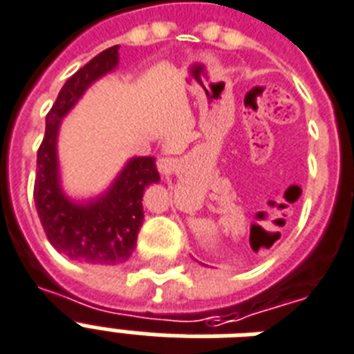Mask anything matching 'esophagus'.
Returning <instances> with one entry per match:
<instances>
[{
	"label": "esophagus",
	"instance_id": "34e87169",
	"mask_svg": "<svg viewBox=\"0 0 354 354\" xmlns=\"http://www.w3.org/2000/svg\"><path fill=\"white\" fill-rule=\"evenodd\" d=\"M174 159L171 158H161L158 161V169L159 172H163V174H171L172 171H174Z\"/></svg>",
	"mask_w": 354,
	"mask_h": 354
}]
</instances>
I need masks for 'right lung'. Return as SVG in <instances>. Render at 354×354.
<instances>
[{
	"mask_svg": "<svg viewBox=\"0 0 354 354\" xmlns=\"http://www.w3.org/2000/svg\"><path fill=\"white\" fill-rule=\"evenodd\" d=\"M118 64V46L91 59L64 83L46 115V133L37 153L35 206L46 237L70 260L115 266L131 256L141 230L145 187L159 180L156 159L131 158L102 196L75 204L59 182L57 133L63 117L94 81Z\"/></svg>",
	"mask_w": 354,
	"mask_h": 354,
	"instance_id": "obj_1",
	"label": "right lung"
}]
</instances>
